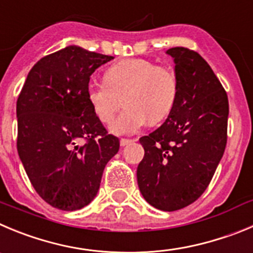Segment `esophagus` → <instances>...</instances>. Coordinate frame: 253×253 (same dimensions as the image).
<instances>
[{"instance_id": "1", "label": "esophagus", "mask_w": 253, "mask_h": 253, "mask_svg": "<svg viewBox=\"0 0 253 253\" xmlns=\"http://www.w3.org/2000/svg\"><path fill=\"white\" fill-rule=\"evenodd\" d=\"M132 142H133V141H132V140H127V138H122V140L120 141V145H121L122 147H125V146L129 145V143H132Z\"/></svg>"}]
</instances>
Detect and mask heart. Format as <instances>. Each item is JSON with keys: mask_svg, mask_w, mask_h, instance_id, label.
I'll use <instances>...</instances> for the list:
<instances>
[{"mask_svg": "<svg viewBox=\"0 0 253 253\" xmlns=\"http://www.w3.org/2000/svg\"><path fill=\"white\" fill-rule=\"evenodd\" d=\"M177 91L176 75L169 68L132 58L111 66L105 81H89L86 93L94 115L103 124L112 121L124 97L127 107L110 129L116 134H131L147 121H162L176 102Z\"/></svg>", "mask_w": 253, "mask_h": 253, "instance_id": "obj_1", "label": "heart"}]
</instances>
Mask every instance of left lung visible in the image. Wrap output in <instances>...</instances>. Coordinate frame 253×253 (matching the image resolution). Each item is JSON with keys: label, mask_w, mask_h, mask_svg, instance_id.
Instances as JSON below:
<instances>
[{"label": "left lung", "mask_w": 253, "mask_h": 253, "mask_svg": "<svg viewBox=\"0 0 253 253\" xmlns=\"http://www.w3.org/2000/svg\"><path fill=\"white\" fill-rule=\"evenodd\" d=\"M166 53L174 62L176 102L164 125L140 138L137 183L151 206L171 212L195 202L211 182L227 143L228 98L197 52L173 47Z\"/></svg>", "instance_id": "8db88e82"}]
</instances>
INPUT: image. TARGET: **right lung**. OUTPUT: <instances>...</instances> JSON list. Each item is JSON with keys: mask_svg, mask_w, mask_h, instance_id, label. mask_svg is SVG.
<instances>
[{"mask_svg": "<svg viewBox=\"0 0 253 253\" xmlns=\"http://www.w3.org/2000/svg\"><path fill=\"white\" fill-rule=\"evenodd\" d=\"M112 56L67 46L28 72L17 100V151L36 192L52 207L76 211L96 197L119 152L87 100L92 73Z\"/></svg>", "mask_w": 253, "mask_h": 253, "instance_id": "add662e5", "label": "right lung"}]
</instances>
